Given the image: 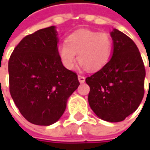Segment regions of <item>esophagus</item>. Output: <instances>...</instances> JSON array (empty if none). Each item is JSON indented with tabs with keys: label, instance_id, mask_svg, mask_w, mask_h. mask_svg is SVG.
<instances>
[{
	"label": "esophagus",
	"instance_id": "esophagus-1",
	"mask_svg": "<svg viewBox=\"0 0 150 150\" xmlns=\"http://www.w3.org/2000/svg\"><path fill=\"white\" fill-rule=\"evenodd\" d=\"M78 80H79L80 83H83L85 81V77L82 75H78Z\"/></svg>",
	"mask_w": 150,
	"mask_h": 150
}]
</instances>
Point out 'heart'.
<instances>
[{"instance_id":"heart-1","label":"heart","mask_w":150,"mask_h":150,"mask_svg":"<svg viewBox=\"0 0 150 150\" xmlns=\"http://www.w3.org/2000/svg\"><path fill=\"white\" fill-rule=\"evenodd\" d=\"M112 47L108 34L80 29L69 35L66 42L58 45L57 54L62 66L69 70L74 69L77 54L81 68L98 71L108 62Z\"/></svg>"}]
</instances>
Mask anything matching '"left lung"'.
Segmentation results:
<instances>
[{
  "label": "left lung",
  "mask_w": 150,
  "mask_h": 150,
  "mask_svg": "<svg viewBox=\"0 0 150 150\" xmlns=\"http://www.w3.org/2000/svg\"><path fill=\"white\" fill-rule=\"evenodd\" d=\"M111 59L98 72L86 78L88 103L94 113L109 122L123 121L134 113L144 95L145 68L135 43L114 28Z\"/></svg>",
  "instance_id": "left-lung-1"
}]
</instances>
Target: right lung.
Returning a JSON list of instances; mask_svg holds the SVG:
<instances>
[{"mask_svg":"<svg viewBox=\"0 0 150 150\" xmlns=\"http://www.w3.org/2000/svg\"><path fill=\"white\" fill-rule=\"evenodd\" d=\"M54 26L25 36L8 62L10 95L29 122L49 126L63 115L67 102L77 89V75L65 69L57 54Z\"/></svg>","mask_w":150,"mask_h":150,"instance_id":"right-lung-1","label":"right lung"}]
</instances>
